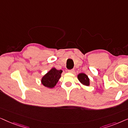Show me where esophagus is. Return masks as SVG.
Wrapping results in <instances>:
<instances>
[{
	"label": "esophagus",
	"instance_id": "esophagus-1",
	"mask_svg": "<svg viewBox=\"0 0 128 128\" xmlns=\"http://www.w3.org/2000/svg\"><path fill=\"white\" fill-rule=\"evenodd\" d=\"M68 72L70 73H73L74 72V69H70V70H68Z\"/></svg>",
	"mask_w": 128,
	"mask_h": 128
}]
</instances>
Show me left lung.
I'll use <instances>...</instances> for the list:
<instances>
[{
  "instance_id": "1",
  "label": "left lung",
  "mask_w": 128,
  "mask_h": 128,
  "mask_svg": "<svg viewBox=\"0 0 128 128\" xmlns=\"http://www.w3.org/2000/svg\"><path fill=\"white\" fill-rule=\"evenodd\" d=\"M78 78L82 84L85 86H90V78L85 73H79L78 75Z\"/></svg>"
}]
</instances>
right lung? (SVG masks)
I'll return each mask as SVG.
<instances>
[{
	"label": "right lung",
	"mask_w": 128,
	"mask_h": 128,
	"mask_svg": "<svg viewBox=\"0 0 128 128\" xmlns=\"http://www.w3.org/2000/svg\"><path fill=\"white\" fill-rule=\"evenodd\" d=\"M62 72V70H58L55 68H52L41 78L42 84L49 88H53L58 82Z\"/></svg>",
	"instance_id": "1"
}]
</instances>
